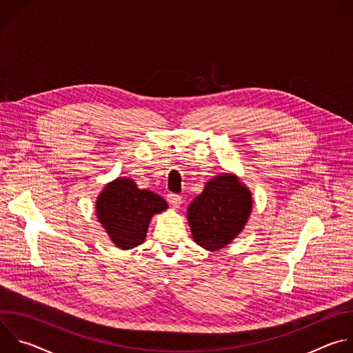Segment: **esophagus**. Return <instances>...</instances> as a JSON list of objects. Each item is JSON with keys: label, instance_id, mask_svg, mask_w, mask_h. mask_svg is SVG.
I'll return each instance as SVG.
<instances>
[{"label": "esophagus", "instance_id": "34e87169", "mask_svg": "<svg viewBox=\"0 0 353 353\" xmlns=\"http://www.w3.org/2000/svg\"><path fill=\"white\" fill-rule=\"evenodd\" d=\"M168 201H169V204L173 205L174 208H179L181 205V196L177 194H172V192L168 194Z\"/></svg>", "mask_w": 353, "mask_h": 353}]
</instances>
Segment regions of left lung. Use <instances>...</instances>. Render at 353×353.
<instances>
[{
    "label": "left lung",
    "mask_w": 353,
    "mask_h": 353,
    "mask_svg": "<svg viewBox=\"0 0 353 353\" xmlns=\"http://www.w3.org/2000/svg\"><path fill=\"white\" fill-rule=\"evenodd\" d=\"M251 210V192L237 176L223 173L211 179L187 210L194 241L210 251L226 247L243 230Z\"/></svg>",
    "instance_id": "8db88e82"
}]
</instances>
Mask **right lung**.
Wrapping results in <instances>:
<instances>
[{"instance_id": "right-lung-1", "label": "right lung", "mask_w": 353, "mask_h": 353, "mask_svg": "<svg viewBox=\"0 0 353 353\" xmlns=\"http://www.w3.org/2000/svg\"><path fill=\"white\" fill-rule=\"evenodd\" d=\"M168 210L166 201L149 190H139L132 179L117 177L96 199L97 221L113 244L130 250L143 243L150 219Z\"/></svg>"}]
</instances>
